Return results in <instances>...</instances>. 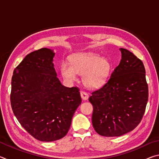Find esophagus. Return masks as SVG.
Wrapping results in <instances>:
<instances>
[{"mask_svg":"<svg viewBox=\"0 0 159 159\" xmlns=\"http://www.w3.org/2000/svg\"><path fill=\"white\" fill-rule=\"evenodd\" d=\"M80 96L83 100H87L88 99V94L85 93V91H80Z\"/></svg>","mask_w":159,"mask_h":159,"instance_id":"1","label":"esophagus"}]
</instances>
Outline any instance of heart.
<instances>
[{"mask_svg":"<svg viewBox=\"0 0 159 159\" xmlns=\"http://www.w3.org/2000/svg\"><path fill=\"white\" fill-rule=\"evenodd\" d=\"M70 64L63 62L61 74L69 81L76 80V74L83 75L85 87L95 89L106 83L111 69V64L106 58L94 53H78L69 57Z\"/></svg>","mask_w":159,"mask_h":159,"instance_id":"1","label":"heart"}]
</instances>
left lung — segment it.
<instances>
[{"label": "left lung", "instance_id": "8db88e82", "mask_svg": "<svg viewBox=\"0 0 159 159\" xmlns=\"http://www.w3.org/2000/svg\"><path fill=\"white\" fill-rule=\"evenodd\" d=\"M121 60L106 83L93 92L92 123L105 137H118L133 130L143 117L149 97L145 69L133 52L120 48Z\"/></svg>", "mask_w": 159, "mask_h": 159}]
</instances>
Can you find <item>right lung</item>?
<instances>
[{
  "label": "right lung",
  "mask_w": 159,
  "mask_h": 159,
  "mask_svg": "<svg viewBox=\"0 0 159 159\" xmlns=\"http://www.w3.org/2000/svg\"><path fill=\"white\" fill-rule=\"evenodd\" d=\"M55 52L41 48L28 54L13 71L10 103L21 125L42 142L68 133L80 104L79 88L64 86L52 63Z\"/></svg>",
  "instance_id": "1"
}]
</instances>
